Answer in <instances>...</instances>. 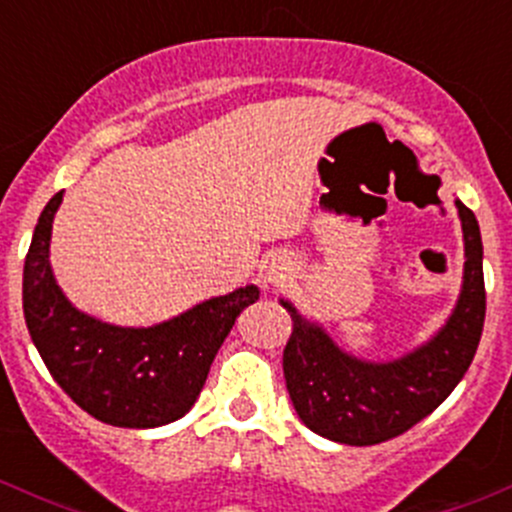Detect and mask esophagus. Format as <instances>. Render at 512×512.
Wrapping results in <instances>:
<instances>
[{"mask_svg":"<svg viewBox=\"0 0 512 512\" xmlns=\"http://www.w3.org/2000/svg\"><path fill=\"white\" fill-rule=\"evenodd\" d=\"M292 275H294V260L287 255V252H272L260 267V277L265 287L280 285V282L289 280Z\"/></svg>","mask_w":512,"mask_h":512,"instance_id":"1","label":"esophagus"}]
</instances>
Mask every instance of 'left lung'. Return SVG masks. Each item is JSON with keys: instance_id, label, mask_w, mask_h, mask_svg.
<instances>
[{"instance_id": "1", "label": "left lung", "mask_w": 512, "mask_h": 512, "mask_svg": "<svg viewBox=\"0 0 512 512\" xmlns=\"http://www.w3.org/2000/svg\"><path fill=\"white\" fill-rule=\"evenodd\" d=\"M456 208L466 247L461 294L446 324L414 352L391 361L359 359L280 299L292 317L282 356L287 391L309 431L347 446L389 441L438 409L463 379L483 332L485 285L478 220L461 200Z\"/></svg>"}]
</instances>
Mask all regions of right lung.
Returning <instances> with one entry per match:
<instances>
[{"label": "right lung", "instance_id": "right-lung-1", "mask_svg": "<svg viewBox=\"0 0 512 512\" xmlns=\"http://www.w3.org/2000/svg\"><path fill=\"white\" fill-rule=\"evenodd\" d=\"M64 190L46 203L24 262V319L56 384L98 421L156 428L193 409L210 364L237 314L260 299L245 285L210 297L153 327H116L66 299L49 262L54 215Z\"/></svg>", "mask_w": 512, "mask_h": 512}]
</instances>
